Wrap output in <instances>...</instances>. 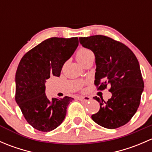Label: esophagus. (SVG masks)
Wrapping results in <instances>:
<instances>
[{
    "mask_svg": "<svg viewBox=\"0 0 152 152\" xmlns=\"http://www.w3.org/2000/svg\"><path fill=\"white\" fill-rule=\"evenodd\" d=\"M79 100L84 102H88L91 100V98L90 96H80V97H79Z\"/></svg>",
    "mask_w": 152,
    "mask_h": 152,
    "instance_id": "esophagus-1",
    "label": "esophagus"
}]
</instances>
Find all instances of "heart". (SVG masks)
Here are the masks:
<instances>
[{
    "label": "heart",
    "instance_id": "1",
    "mask_svg": "<svg viewBox=\"0 0 152 152\" xmlns=\"http://www.w3.org/2000/svg\"><path fill=\"white\" fill-rule=\"evenodd\" d=\"M93 56V52L87 48H80L76 53V59L81 65L83 66L84 64L91 57Z\"/></svg>",
    "mask_w": 152,
    "mask_h": 152
}]
</instances>
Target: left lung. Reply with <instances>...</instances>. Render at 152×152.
Returning <instances> with one entry per match:
<instances>
[{"label":"left lung","instance_id":"1","mask_svg":"<svg viewBox=\"0 0 152 152\" xmlns=\"http://www.w3.org/2000/svg\"><path fill=\"white\" fill-rule=\"evenodd\" d=\"M79 42L95 54V85H99L98 89L111 86L112 97L107 102L102 97H93L100 104V110L91 116L92 119L110 129L125 125L137 112L143 92L138 60L128 47L108 37H79Z\"/></svg>","mask_w":152,"mask_h":152}]
</instances>
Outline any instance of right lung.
Here are the masks:
<instances>
[{
    "instance_id": "1",
    "label": "right lung",
    "mask_w": 152,
    "mask_h": 152,
    "mask_svg": "<svg viewBox=\"0 0 152 152\" xmlns=\"http://www.w3.org/2000/svg\"><path fill=\"white\" fill-rule=\"evenodd\" d=\"M79 45L78 37H51L27 52L15 74V101L26 120L41 132H50L63 122L73 98L48 99L45 82L60 76L62 66Z\"/></svg>"
}]
</instances>
